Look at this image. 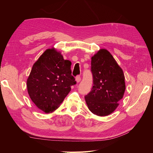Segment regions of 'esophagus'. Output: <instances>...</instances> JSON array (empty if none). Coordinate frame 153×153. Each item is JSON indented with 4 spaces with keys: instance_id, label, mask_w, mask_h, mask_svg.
I'll list each match as a JSON object with an SVG mask.
<instances>
[{
    "instance_id": "1",
    "label": "esophagus",
    "mask_w": 153,
    "mask_h": 153,
    "mask_svg": "<svg viewBox=\"0 0 153 153\" xmlns=\"http://www.w3.org/2000/svg\"><path fill=\"white\" fill-rule=\"evenodd\" d=\"M76 81L77 83L80 82L81 81V77H80V76L78 75V76L76 77Z\"/></svg>"
}]
</instances>
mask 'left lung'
<instances>
[{"mask_svg":"<svg viewBox=\"0 0 153 153\" xmlns=\"http://www.w3.org/2000/svg\"><path fill=\"white\" fill-rule=\"evenodd\" d=\"M93 86L85 96L88 108L99 116L112 114L118 106L126 89L125 77L111 53L101 49L91 57Z\"/></svg>","mask_w":153,"mask_h":153,"instance_id":"1","label":"left lung"}]
</instances>
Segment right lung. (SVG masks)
Here are the masks:
<instances>
[{
  "mask_svg": "<svg viewBox=\"0 0 153 153\" xmlns=\"http://www.w3.org/2000/svg\"><path fill=\"white\" fill-rule=\"evenodd\" d=\"M71 61L54 48L47 49L34 64L27 81L31 100L45 113L56 110L76 82Z\"/></svg>",
  "mask_w": 153,
  "mask_h": 153,
  "instance_id": "1",
  "label": "right lung"
}]
</instances>
